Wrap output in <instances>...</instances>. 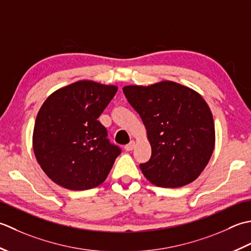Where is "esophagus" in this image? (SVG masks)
Wrapping results in <instances>:
<instances>
[{
  "instance_id": "obj_1",
  "label": "esophagus",
  "mask_w": 251,
  "mask_h": 251,
  "mask_svg": "<svg viewBox=\"0 0 251 251\" xmlns=\"http://www.w3.org/2000/svg\"><path fill=\"white\" fill-rule=\"evenodd\" d=\"M134 146H135V143H134V141H131L129 144H126V146H125V150L126 151H132L133 148H134Z\"/></svg>"
}]
</instances>
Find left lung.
Masks as SVG:
<instances>
[{
	"label": "left lung",
	"instance_id": "8db88e82",
	"mask_svg": "<svg viewBox=\"0 0 251 251\" xmlns=\"http://www.w3.org/2000/svg\"><path fill=\"white\" fill-rule=\"evenodd\" d=\"M124 93L142 118L151 146L143 175L160 187L195 181L210 160L214 124L210 108L197 92L172 81L150 86L127 85Z\"/></svg>",
	"mask_w": 251,
	"mask_h": 251
}]
</instances>
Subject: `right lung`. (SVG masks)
Segmentation results:
<instances>
[{
  "instance_id": "add662e5",
  "label": "right lung",
  "mask_w": 251,
  "mask_h": 251,
  "mask_svg": "<svg viewBox=\"0 0 251 251\" xmlns=\"http://www.w3.org/2000/svg\"><path fill=\"white\" fill-rule=\"evenodd\" d=\"M117 86L78 81L50 94L38 112L33 151L39 165L58 185L84 191L103 183L121 148L111 144L97 120Z\"/></svg>"
}]
</instances>
